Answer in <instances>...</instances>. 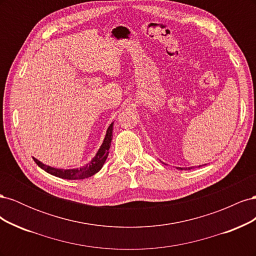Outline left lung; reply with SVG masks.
<instances>
[{
    "label": "left lung",
    "instance_id": "left-lung-1",
    "mask_svg": "<svg viewBox=\"0 0 256 256\" xmlns=\"http://www.w3.org/2000/svg\"><path fill=\"white\" fill-rule=\"evenodd\" d=\"M180 168V170H190L192 168Z\"/></svg>",
    "mask_w": 256,
    "mask_h": 256
}]
</instances>
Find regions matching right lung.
Masks as SVG:
<instances>
[{"instance_id":"right-lung-1","label":"right lung","mask_w":256,"mask_h":256,"mask_svg":"<svg viewBox=\"0 0 256 256\" xmlns=\"http://www.w3.org/2000/svg\"><path fill=\"white\" fill-rule=\"evenodd\" d=\"M112 132H113V122L109 126V128H108L104 141L102 145L100 146V148H99L98 152L96 154V156L88 164H86L83 168H74V170H60V168H54L46 166L35 158H33V159L38 166L44 170L46 172L53 175V176L64 178V180H84V178H88L90 176H92L94 174H96L104 164V162L108 158V154H109L110 146H111V141H112V136H113Z\"/></svg>"}]
</instances>
